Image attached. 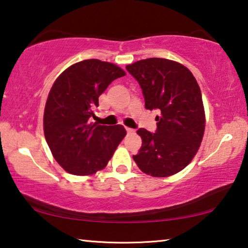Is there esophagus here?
Wrapping results in <instances>:
<instances>
[{"mask_svg":"<svg viewBox=\"0 0 248 248\" xmlns=\"http://www.w3.org/2000/svg\"><path fill=\"white\" fill-rule=\"evenodd\" d=\"M125 130H127V132H128V133H134V131H136V130H134V129H132V128H128V127H125Z\"/></svg>","mask_w":248,"mask_h":248,"instance_id":"34e87169","label":"esophagus"}]
</instances>
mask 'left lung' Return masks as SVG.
Listing matches in <instances>:
<instances>
[{
	"instance_id": "8db88e82",
	"label": "left lung",
	"mask_w": 248,
	"mask_h": 248,
	"mask_svg": "<svg viewBox=\"0 0 248 248\" xmlns=\"http://www.w3.org/2000/svg\"><path fill=\"white\" fill-rule=\"evenodd\" d=\"M137 79L145 108L158 109L156 131L143 128L134 162L143 173L167 177L184 170L198 151L204 132V109L200 87L192 73L178 62L150 58L125 66Z\"/></svg>"
}]
</instances>
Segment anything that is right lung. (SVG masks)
I'll list each match as a JSON object with an SVG mask.
<instances>
[{"mask_svg": "<svg viewBox=\"0 0 248 248\" xmlns=\"http://www.w3.org/2000/svg\"><path fill=\"white\" fill-rule=\"evenodd\" d=\"M124 75L116 64L90 59L69 66L53 83L45 107L44 131L53 157L68 173L84 176L103 170L127 134L121 124L91 121L99 96Z\"/></svg>", "mask_w": 248, "mask_h": 248, "instance_id": "1", "label": "right lung"}]
</instances>
